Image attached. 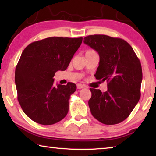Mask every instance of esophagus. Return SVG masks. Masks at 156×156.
Here are the masks:
<instances>
[{
    "instance_id": "1",
    "label": "esophagus",
    "mask_w": 156,
    "mask_h": 156,
    "mask_svg": "<svg viewBox=\"0 0 156 156\" xmlns=\"http://www.w3.org/2000/svg\"><path fill=\"white\" fill-rule=\"evenodd\" d=\"M86 86L84 85V84H77V88L78 89H83V88H85Z\"/></svg>"
}]
</instances>
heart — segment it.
<instances>
[{
	"label": "heart",
	"instance_id": "heart-1",
	"mask_svg": "<svg viewBox=\"0 0 156 156\" xmlns=\"http://www.w3.org/2000/svg\"><path fill=\"white\" fill-rule=\"evenodd\" d=\"M94 50H92V49H89V50H88V51H87V52H94Z\"/></svg>",
	"mask_w": 156,
	"mask_h": 156
}]
</instances>
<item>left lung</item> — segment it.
Instances as JSON below:
<instances>
[{
    "label": "left lung",
    "instance_id": "obj_1",
    "mask_svg": "<svg viewBox=\"0 0 156 156\" xmlns=\"http://www.w3.org/2000/svg\"><path fill=\"white\" fill-rule=\"evenodd\" d=\"M84 43L98 53L99 66L94 75L107 80V91L90 88L88 103L92 115L105 125H115L129 117L140 98L141 63L127 42L96 34L84 38Z\"/></svg>",
    "mask_w": 156,
    "mask_h": 156
}]
</instances>
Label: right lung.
<instances>
[{
	"label": "right lung",
	"instance_id": "right-lung-1",
	"mask_svg": "<svg viewBox=\"0 0 156 156\" xmlns=\"http://www.w3.org/2000/svg\"><path fill=\"white\" fill-rule=\"evenodd\" d=\"M83 38L49 37L29 44L15 71L18 100L24 113L34 122L50 125L67 115L69 100L76 85H54L58 71H65L80 47Z\"/></svg>",
	"mask_w": 156,
	"mask_h": 156
}]
</instances>
